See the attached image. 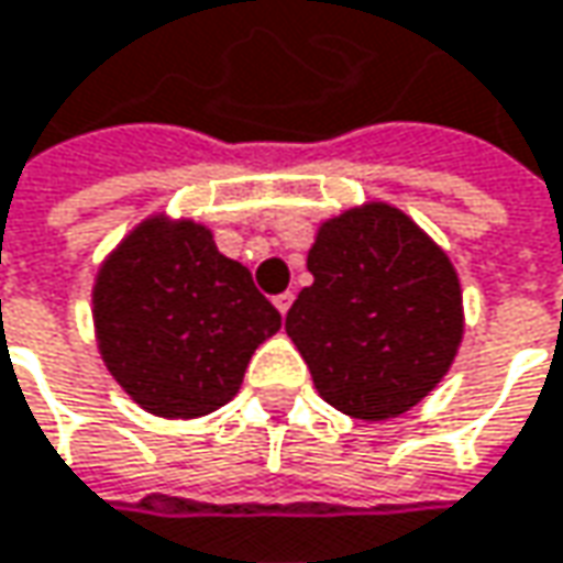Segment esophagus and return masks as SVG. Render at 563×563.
<instances>
[{
  "label": "esophagus",
  "mask_w": 563,
  "mask_h": 563,
  "mask_svg": "<svg viewBox=\"0 0 563 563\" xmlns=\"http://www.w3.org/2000/svg\"><path fill=\"white\" fill-rule=\"evenodd\" d=\"M274 306H277V312L280 314L289 312V306H292V292H280V296H274Z\"/></svg>",
  "instance_id": "34e87169"
}]
</instances>
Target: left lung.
<instances>
[{"instance_id": "8db88e82", "label": "left lung", "mask_w": 563, "mask_h": 563, "mask_svg": "<svg viewBox=\"0 0 563 563\" xmlns=\"http://www.w3.org/2000/svg\"><path fill=\"white\" fill-rule=\"evenodd\" d=\"M312 286L286 312V334L318 395L360 420L411 411L462 344V289L446 251L388 203L321 222Z\"/></svg>"}]
</instances>
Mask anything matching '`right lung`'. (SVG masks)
<instances>
[{
	"label": "right lung",
	"instance_id": "right-lung-1",
	"mask_svg": "<svg viewBox=\"0 0 563 563\" xmlns=\"http://www.w3.org/2000/svg\"><path fill=\"white\" fill-rule=\"evenodd\" d=\"M91 302L108 373L158 417H203L232 401L251 353L280 331L249 267L190 219L140 222L101 264Z\"/></svg>",
	"mask_w": 563,
	"mask_h": 563
}]
</instances>
